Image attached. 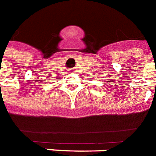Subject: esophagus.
Wrapping results in <instances>:
<instances>
[{"label": "esophagus", "instance_id": "1", "mask_svg": "<svg viewBox=\"0 0 156 156\" xmlns=\"http://www.w3.org/2000/svg\"><path fill=\"white\" fill-rule=\"evenodd\" d=\"M73 69H69V73H73Z\"/></svg>", "mask_w": 156, "mask_h": 156}]
</instances>
